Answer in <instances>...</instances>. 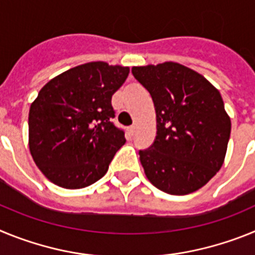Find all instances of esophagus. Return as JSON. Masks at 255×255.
<instances>
[{
  "label": "esophagus",
  "instance_id": "esophagus-1",
  "mask_svg": "<svg viewBox=\"0 0 255 255\" xmlns=\"http://www.w3.org/2000/svg\"><path fill=\"white\" fill-rule=\"evenodd\" d=\"M128 132H129L130 135H134V132H135V126H134V125L130 126L129 129H128Z\"/></svg>",
  "mask_w": 255,
  "mask_h": 255
}]
</instances>
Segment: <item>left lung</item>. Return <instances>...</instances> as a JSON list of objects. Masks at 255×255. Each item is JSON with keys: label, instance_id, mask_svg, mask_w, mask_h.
I'll return each mask as SVG.
<instances>
[{"label": "left lung", "instance_id": "left-lung-1", "mask_svg": "<svg viewBox=\"0 0 255 255\" xmlns=\"http://www.w3.org/2000/svg\"><path fill=\"white\" fill-rule=\"evenodd\" d=\"M134 78L152 97L157 135L139 150L145 176L159 190L186 195L204 186L224 164L231 132L220 92L177 62L134 66Z\"/></svg>", "mask_w": 255, "mask_h": 255}]
</instances>
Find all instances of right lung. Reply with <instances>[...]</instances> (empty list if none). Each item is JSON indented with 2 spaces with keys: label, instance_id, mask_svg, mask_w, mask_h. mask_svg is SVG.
<instances>
[{
  "label": "right lung",
  "instance_id": "1",
  "mask_svg": "<svg viewBox=\"0 0 255 255\" xmlns=\"http://www.w3.org/2000/svg\"><path fill=\"white\" fill-rule=\"evenodd\" d=\"M130 69L103 61L51 79L29 110V149L42 173L65 189H82L105 176L125 144L114 125L111 100Z\"/></svg>",
  "mask_w": 255,
  "mask_h": 255
}]
</instances>
